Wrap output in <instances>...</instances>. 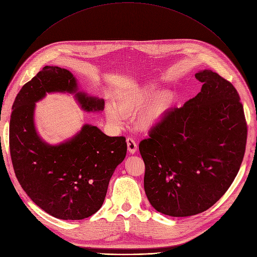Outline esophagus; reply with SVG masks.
<instances>
[{
  "label": "esophagus",
  "mask_w": 257,
  "mask_h": 257,
  "mask_svg": "<svg viewBox=\"0 0 257 257\" xmlns=\"http://www.w3.org/2000/svg\"><path fill=\"white\" fill-rule=\"evenodd\" d=\"M126 143H127L128 152H129L130 154H135V153L137 152V145H136L134 139H133L132 137H128Z\"/></svg>",
  "instance_id": "obj_1"
}]
</instances>
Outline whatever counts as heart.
I'll return each instance as SVG.
<instances>
[{
    "instance_id": "1",
    "label": "heart",
    "mask_w": 257,
    "mask_h": 257,
    "mask_svg": "<svg viewBox=\"0 0 257 257\" xmlns=\"http://www.w3.org/2000/svg\"><path fill=\"white\" fill-rule=\"evenodd\" d=\"M158 89L153 84H145L131 89L116 92L113 96V105L105 108L107 120L113 125H121L124 116L141 112L138 126L144 130L156 127L173 104V95L170 92L157 94Z\"/></svg>"
}]
</instances>
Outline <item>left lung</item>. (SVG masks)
Instances as JSON below:
<instances>
[{
	"instance_id": "obj_1",
	"label": "left lung",
	"mask_w": 257,
	"mask_h": 257,
	"mask_svg": "<svg viewBox=\"0 0 257 257\" xmlns=\"http://www.w3.org/2000/svg\"><path fill=\"white\" fill-rule=\"evenodd\" d=\"M195 77L203 83L201 92L169 111L139 144L147 197L158 212L174 217L213 206L237 176L246 149L236 88L210 69Z\"/></svg>"
}]
</instances>
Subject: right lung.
Here are the masks:
<instances>
[{
	"instance_id": "add662e5",
	"label": "right lung",
	"mask_w": 257,
	"mask_h": 257,
	"mask_svg": "<svg viewBox=\"0 0 257 257\" xmlns=\"http://www.w3.org/2000/svg\"><path fill=\"white\" fill-rule=\"evenodd\" d=\"M74 93L86 111H100L104 100L78 91L73 74L45 66L23 85L13 103L9 146L15 175L28 196L48 214L80 220L100 209L109 179L127 153L124 136H107L96 126L84 125L73 138L46 144L34 122L36 102L46 93Z\"/></svg>"
}]
</instances>
